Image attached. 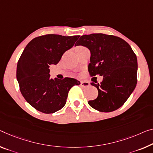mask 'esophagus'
Here are the masks:
<instances>
[{
  "mask_svg": "<svg viewBox=\"0 0 153 153\" xmlns=\"http://www.w3.org/2000/svg\"><path fill=\"white\" fill-rule=\"evenodd\" d=\"M81 87H83V88H88V87H90V83L88 81H81Z\"/></svg>",
  "mask_w": 153,
  "mask_h": 153,
  "instance_id": "1",
  "label": "esophagus"
}]
</instances>
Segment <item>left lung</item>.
I'll list each match as a JSON object with an SVG mask.
<instances>
[{
  "label": "left lung",
  "mask_w": 153,
  "mask_h": 153,
  "mask_svg": "<svg viewBox=\"0 0 153 153\" xmlns=\"http://www.w3.org/2000/svg\"><path fill=\"white\" fill-rule=\"evenodd\" d=\"M90 51L88 71L91 76H103L100 84L91 83L98 91L88 104L101 112H111L122 107L137 84V60L130 45L120 37L102 33L84 35L75 46Z\"/></svg>",
  "instance_id": "8db88e82"
}]
</instances>
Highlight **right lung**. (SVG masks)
Masks as SVG:
<instances>
[{"label": "right lung", "instance_id": "1", "mask_svg": "<svg viewBox=\"0 0 153 153\" xmlns=\"http://www.w3.org/2000/svg\"><path fill=\"white\" fill-rule=\"evenodd\" d=\"M79 36L48 34L33 39L18 60L16 78L23 97L33 107L44 114H53L64 107L68 91L78 80L51 79V65H56L63 54L74 46Z\"/></svg>", "mask_w": 153, "mask_h": 153}]
</instances>
